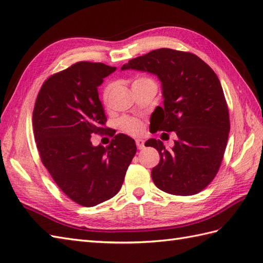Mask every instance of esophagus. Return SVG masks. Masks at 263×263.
I'll return each mask as SVG.
<instances>
[{
  "mask_svg": "<svg viewBox=\"0 0 263 263\" xmlns=\"http://www.w3.org/2000/svg\"><path fill=\"white\" fill-rule=\"evenodd\" d=\"M136 143H137V146L139 149H143V146H144V141L142 139H137L136 140Z\"/></svg>",
  "mask_w": 263,
  "mask_h": 263,
  "instance_id": "esophagus-1",
  "label": "esophagus"
}]
</instances>
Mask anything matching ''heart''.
<instances>
[{"label": "heart", "instance_id": "1", "mask_svg": "<svg viewBox=\"0 0 263 263\" xmlns=\"http://www.w3.org/2000/svg\"><path fill=\"white\" fill-rule=\"evenodd\" d=\"M145 81H151L150 78L148 77H137L134 81L132 82V85L141 83V82H145ZM112 89V85L108 84L107 86L104 88L103 90V101L107 102L109 93H111ZM119 127L126 133L132 134V136H137V134L141 133L143 130V123L139 119L136 118H130V117H124L119 120Z\"/></svg>", "mask_w": 263, "mask_h": 263}]
</instances>
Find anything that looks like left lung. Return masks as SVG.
<instances>
[{
    "mask_svg": "<svg viewBox=\"0 0 263 263\" xmlns=\"http://www.w3.org/2000/svg\"><path fill=\"white\" fill-rule=\"evenodd\" d=\"M121 69L151 72L162 85L156 132L174 131L177 140L172 150L156 139L144 144L160 155L151 172L155 185L179 196L198 194L218 173L230 132L228 104L214 70L196 54L169 48L131 59Z\"/></svg>",
    "mask_w": 263,
    "mask_h": 263,
    "instance_id": "8db88e82",
    "label": "left lung"
}]
</instances>
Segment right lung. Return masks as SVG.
I'll return each mask as SVG.
<instances>
[{
  "label": "right lung",
  "mask_w": 263,
  "mask_h": 263,
  "mask_svg": "<svg viewBox=\"0 0 263 263\" xmlns=\"http://www.w3.org/2000/svg\"><path fill=\"white\" fill-rule=\"evenodd\" d=\"M117 69L79 62L42 84L33 108V133L41 161L57 186L75 203L91 207L112 198L123 184L137 152L123 133L107 146H94L91 134H106L97 87Z\"/></svg>",
  "instance_id": "add662e5"
}]
</instances>
